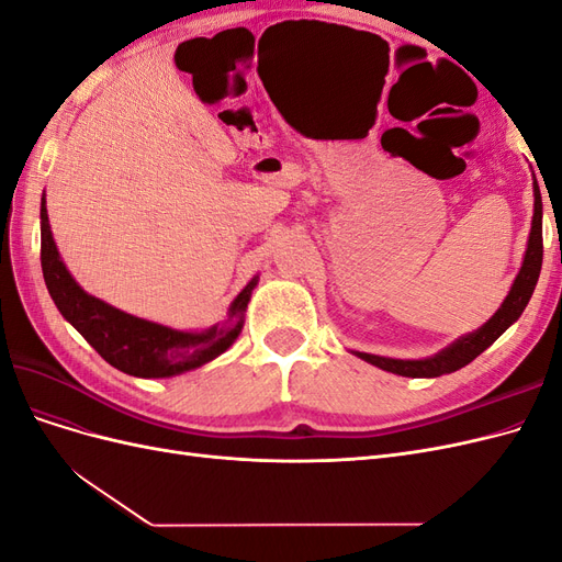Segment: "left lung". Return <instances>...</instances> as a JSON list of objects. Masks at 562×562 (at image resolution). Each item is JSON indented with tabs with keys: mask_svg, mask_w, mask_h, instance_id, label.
<instances>
[{
	"mask_svg": "<svg viewBox=\"0 0 562 562\" xmlns=\"http://www.w3.org/2000/svg\"><path fill=\"white\" fill-rule=\"evenodd\" d=\"M541 258H543L541 192H539V184L535 180V215H532V229H530V239H527L522 267L512 285V291H508L506 300L502 302V307L495 312V316H492L487 323H483L479 330L454 339L450 347L429 356V359L403 361V359H384V356L363 353V351H353V353L372 366H378L386 372H394V375H403V378H440V375H448V372H454L459 368L469 366L475 356L483 353L508 326H514V323L520 318L522 310L527 307V302H530V297L535 293V285H537L539 271H541Z\"/></svg>",
	"mask_w": 562,
	"mask_h": 562,
	"instance_id": "left-lung-1",
	"label": "left lung"
}]
</instances>
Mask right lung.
I'll return each instance as SVG.
<instances>
[{
	"mask_svg": "<svg viewBox=\"0 0 562 562\" xmlns=\"http://www.w3.org/2000/svg\"><path fill=\"white\" fill-rule=\"evenodd\" d=\"M42 271L50 300L70 321L81 337L116 370L133 378H173L194 370L227 351L244 328V314L250 302L255 277L229 304V318L223 326L187 333L155 321H145L89 295L72 279L50 234L46 199L42 196Z\"/></svg>",
	"mask_w": 562,
	"mask_h": 562,
	"instance_id": "right-lung-1",
	"label": "right lung"
}]
</instances>
